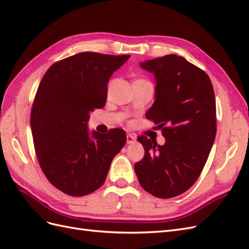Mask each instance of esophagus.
Masks as SVG:
<instances>
[{
  "mask_svg": "<svg viewBox=\"0 0 249 249\" xmlns=\"http://www.w3.org/2000/svg\"><path fill=\"white\" fill-rule=\"evenodd\" d=\"M135 141H136V137L133 136V135H131V134L126 135V143H127V144H132V143H134Z\"/></svg>",
  "mask_w": 249,
  "mask_h": 249,
  "instance_id": "esophagus-1",
  "label": "esophagus"
}]
</instances>
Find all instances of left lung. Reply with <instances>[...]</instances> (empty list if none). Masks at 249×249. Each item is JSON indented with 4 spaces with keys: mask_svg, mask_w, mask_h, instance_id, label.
<instances>
[{
    "mask_svg": "<svg viewBox=\"0 0 249 249\" xmlns=\"http://www.w3.org/2000/svg\"><path fill=\"white\" fill-rule=\"evenodd\" d=\"M156 81L155 102L146 112L165 140L139 136L144 157L134 169L141 187L156 197L171 198L196 182L216 136V104L208 74L183 57L166 55L140 62Z\"/></svg>",
    "mask_w": 249,
    "mask_h": 249,
    "instance_id": "8db88e82",
    "label": "left lung"
}]
</instances>
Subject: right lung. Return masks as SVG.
<instances>
[{
    "mask_svg": "<svg viewBox=\"0 0 249 249\" xmlns=\"http://www.w3.org/2000/svg\"><path fill=\"white\" fill-rule=\"evenodd\" d=\"M130 57L80 53L53 64L40 82L30 118L34 147L47 178L65 194L99 189L125 144L124 130L90 133L88 120L105 106L109 79Z\"/></svg>",
    "mask_w": 249,
    "mask_h": 249,
    "instance_id": "1",
    "label": "right lung"
}]
</instances>
